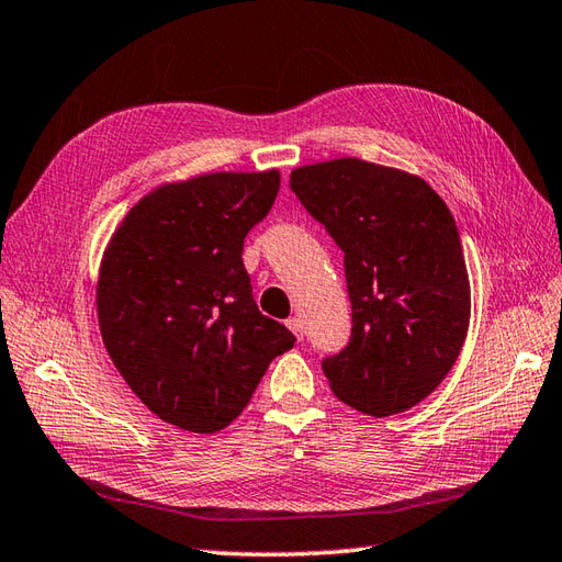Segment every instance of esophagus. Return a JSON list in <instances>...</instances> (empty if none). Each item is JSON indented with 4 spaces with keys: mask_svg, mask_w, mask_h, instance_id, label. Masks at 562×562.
<instances>
[{
    "mask_svg": "<svg viewBox=\"0 0 562 562\" xmlns=\"http://www.w3.org/2000/svg\"><path fill=\"white\" fill-rule=\"evenodd\" d=\"M285 325H289V329L293 331L297 339H303V319L301 317H289V319H285Z\"/></svg>",
    "mask_w": 562,
    "mask_h": 562,
    "instance_id": "1",
    "label": "esophagus"
}]
</instances>
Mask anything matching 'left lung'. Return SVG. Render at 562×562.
I'll return each mask as SVG.
<instances>
[{"mask_svg": "<svg viewBox=\"0 0 562 562\" xmlns=\"http://www.w3.org/2000/svg\"><path fill=\"white\" fill-rule=\"evenodd\" d=\"M291 191L345 251L351 337L323 359L331 393L373 417L415 407L451 371L471 319L449 205L425 179L357 157L295 169Z\"/></svg>", "mask_w": 562, "mask_h": 562, "instance_id": "obj_1", "label": "left lung"}]
</instances>
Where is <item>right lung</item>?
Listing matches in <instances>:
<instances>
[{"mask_svg":"<svg viewBox=\"0 0 562 562\" xmlns=\"http://www.w3.org/2000/svg\"><path fill=\"white\" fill-rule=\"evenodd\" d=\"M279 171L203 175L159 187L123 217L101 261L99 327L131 391L159 419L213 434L247 407L295 337L259 313L247 233L279 193Z\"/></svg>","mask_w":562,"mask_h":562,"instance_id":"1","label":"right lung"}]
</instances>
